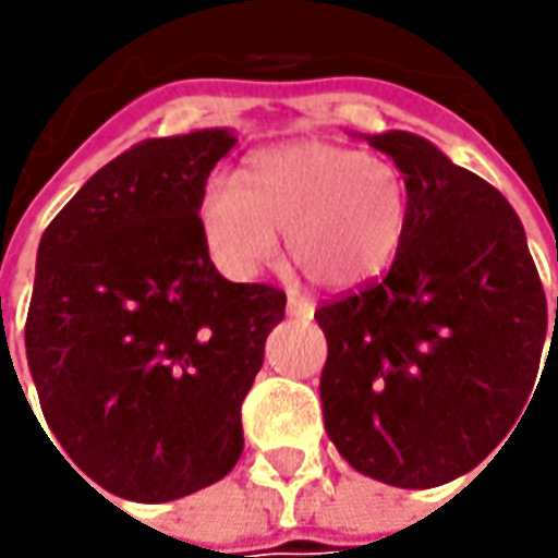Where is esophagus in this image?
Listing matches in <instances>:
<instances>
[{
  "mask_svg": "<svg viewBox=\"0 0 558 558\" xmlns=\"http://www.w3.org/2000/svg\"><path fill=\"white\" fill-rule=\"evenodd\" d=\"M313 311H316V304H313L311 298H304V294H298V291H289V313H291V316L311 319Z\"/></svg>",
  "mask_w": 558,
  "mask_h": 558,
  "instance_id": "esophagus-1",
  "label": "esophagus"
}]
</instances>
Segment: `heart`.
<instances>
[{
    "label": "heart",
    "instance_id": "obj_1",
    "mask_svg": "<svg viewBox=\"0 0 558 558\" xmlns=\"http://www.w3.org/2000/svg\"><path fill=\"white\" fill-rule=\"evenodd\" d=\"M410 223V185L391 161L329 142H294L247 161L242 183L204 185L202 226L214 260L247 279L276 260L319 289L366 282L395 260Z\"/></svg>",
    "mask_w": 558,
    "mask_h": 558
}]
</instances>
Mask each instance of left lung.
Here are the masks:
<instances>
[{
  "label": "left lung",
  "instance_id": "left-lung-1",
  "mask_svg": "<svg viewBox=\"0 0 558 558\" xmlns=\"http://www.w3.org/2000/svg\"><path fill=\"white\" fill-rule=\"evenodd\" d=\"M366 140L410 185V223L381 279L313 313L329 341L319 397L356 472L422 490L465 475L522 425L541 388L547 298L494 185L413 133Z\"/></svg>",
  "mask_w": 558,
  "mask_h": 558
}]
</instances>
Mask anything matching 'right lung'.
Here are the masks:
<instances>
[{"label": "right lung", "instance_id": "obj_1", "mask_svg": "<svg viewBox=\"0 0 558 558\" xmlns=\"http://www.w3.org/2000/svg\"><path fill=\"white\" fill-rule=\"evenodd\" d=\"M232 145L229 130L133 145L36 251L24 344L52 447L123 500L167 504L229 475L286 316V291L229 282L207 254L204 185Z\"/></svg>", "mask_w": 558, "mask_h": 558}]
</instances>
